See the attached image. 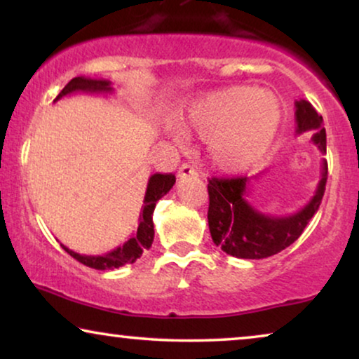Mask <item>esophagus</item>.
<instances>
[{
    "instance_id": "34e87169",
    "label": "esophagus",
    "mask_w": 359,
    "mask_h": 359,
    "mask_svg": "<svg viewBox=\"0 0 359 359\" xmlns=\"http://www.w3.org/2000/svg\"><path fill=\"white\" fill-rule=\"evenodd\" d=\"M188 176H198V170H194L193 166L188 163H183L178 170V178L183 180V178H188Z\"/></svg>"
}]
</instances>
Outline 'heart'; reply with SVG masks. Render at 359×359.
Here are the masks:
<instances>
[{"label":"heart","mask_w":359,"mask_h":359,"mask_svg":"<svg viewBox=\"0 0 359 359\" xmlns=\"http://www.w3.org/2000/svg\"><path fill=\"white\" fill-rule=\"evenodd\" d=\"M281 122V101L271 91L227 86L193 102L181 119V130L205 139L214 166L237 173L268 154Z\"/></svg>","instance_id":"1"}]
</instances>
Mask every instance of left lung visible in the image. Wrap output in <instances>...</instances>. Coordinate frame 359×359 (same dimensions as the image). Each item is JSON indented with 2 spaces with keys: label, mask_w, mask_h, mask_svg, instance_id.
Returning <instances> with one entry per match:
<instances>
[{
  "label": "left lung",
  "mask_w": 359,
  "mask_h": 359,
  "mask_svg": "<svg viewBox=\"0 0 359 359\" xmlns=\"http://www.w3.org/2000/svg\"><path fill=\"white\" fill-rule=\"evenodd\" d=\"M312 130V142L327 154V134L323 119L306 100L296 101V134ZM327 160H322V173L311 201L297 212L286 217L263 214L248 203L252 183L247 176L210 178L209 230L214 243L227 255L245 259L273 257L301 237L322 203L327 184Z\"/></svg>",
  "instance_id": "obj_1"
}]
</instances>
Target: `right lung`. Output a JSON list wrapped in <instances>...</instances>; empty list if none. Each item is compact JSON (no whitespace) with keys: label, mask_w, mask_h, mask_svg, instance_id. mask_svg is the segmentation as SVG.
Returning <instances> with one entry per match:
<instances>
[{"label":"right lung","mask_w":359,"mask_h":359,"mask_svg":"<svg viewBox=\"0 0 359 359\" xmlns=\"http://www.w3.org/2000/svg\"><path fill=\"white\" fill-rule=\"evenodd\" d=\"M112 93L111 81L107 80H91V78L85 76H76L73 78L72 81H68V85L60 91V95L55 97V101L60 100V97L72 95V93ZM53 101V102H55ZM175 175H161L155 173L150 176L149 184H147L145 198H144V205H142L140 217H139V227H137V233L132 235V237L127 240L124 245L111 250L109 253L106 255H96V257H91V255H80L73 250L67 248L65 245H62L63 250L76 259L85 264V266L95 268V269H114L121 268L127 263H134L137 258H140V255L144 253V250H149L151 247V242H154V215L155 205L158 201L163 198V196L168 193V191L173 188L175 184Z\"/></svg>","instance_id":"add662e5"}]
</instances>
